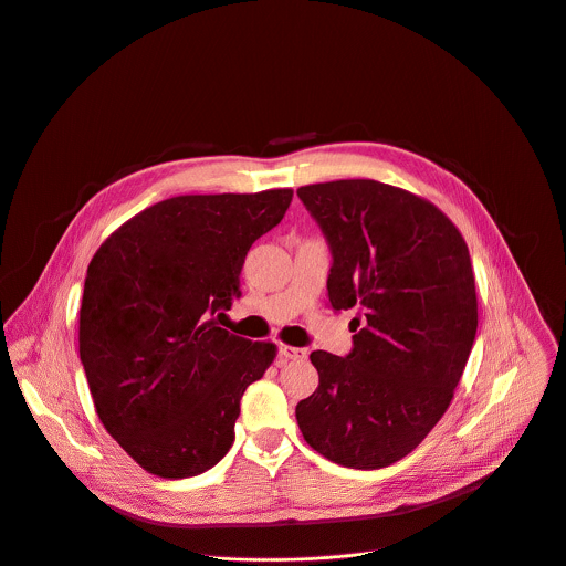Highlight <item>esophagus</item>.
Instances as JSON below:
<instances>
[{
	"instance_id": "obj_1",
	"label": "esophagus",
	"mask_w": 566,
	"mask_h": 566,
	"mask_svg": "<svg viewBox=\"0 0 566 566\" xmlns=\"http://www.w3.org/2000/svg\"><path fill=\"white\" fill-rule=\"evenodd\" d=\"M279 355L283 361H303L307 357V353L303 348H294V346H285V344H279Z\"/></svg>"
}]
</instances>
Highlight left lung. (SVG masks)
<instances>
[{
	"instance_id": "8db88e82",
	"label": "left lung",
	"mask_w": 566,
	"mask_h": 566,
	"mask_svg": "<svg viewBox=\"0 0 566 566\" xmlns=\"http://www.w3.org/2000/svg\"><path fill=\"white\" fill-rule=\"evenodd\" d=\"M296 196L332 254V307L359 310L346 357L310 355L318 388L298 401L296 421L329 462L384 469L434 428L467 368L478 332L469 248L434 205L377 180Z\"/></svg>"
}]
</instances>
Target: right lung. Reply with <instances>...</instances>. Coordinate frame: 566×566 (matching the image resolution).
Segmentation results:
<instances>
[{"mask_svg": "<svg viewBox=\"0 0 566 566\" xmlns=\"http://www.w3.org/2000/svg\"><path fill=\"white\" fill-rule=\"evenodd\" d=\"M292 189L176 196L113 232L82 294L80 359L99 421L149 473L193 478L234 443L241 397L276 357L220 327L241 268Z\"/></svg>", "mask_w": 566, "mask_h": 566, "instance_id": "obj_1", "label": "right lung"}]
</instances>
